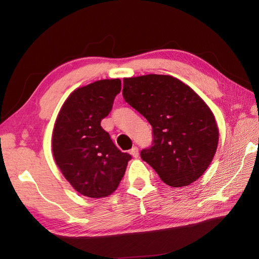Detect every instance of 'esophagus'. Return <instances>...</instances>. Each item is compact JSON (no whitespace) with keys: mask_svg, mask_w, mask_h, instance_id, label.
Instances as JSON below:
<instances>
[{"mask_svg":"<svg viewBox=\"0 0 259 259\" xmlns=\"http://www.w3.org/2000/svg\"><path fill=\"white\" fill-rule=\"evenodd\" d=\"M129 153L131 155H133L134 157H138V155H139V151H138V147H136V146H134L133 148H131V150L129 151Z\"/></svg>","mask_w":259,"mask_h":259,"instance_id":"esophagus-1","label":"esophagus"}]
</instances>
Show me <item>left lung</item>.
Segmentation results:
<instances>
[{
	"mask_svg": "<svg viewBox=\"0 0 259 259\" xmlns=\"http://www.w3.org/2000/svg\"><path fill=\"white\" fill-rule=\"evenodd\" d=\"M123 98L153 128L152 147L140 152L162 182L187 186L202 176L217 150L219 130L204 100L170 75L123 78Z\"/></svg>",
	"mask_w": 259,
	"mask_h": 259,
	"instance_id": "obj_1",
	"label": "left lung"
}]
</instances>
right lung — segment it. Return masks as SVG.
<instances>
[{"mask_svg": "<svg viewBox=\"0 0 259 259\" xmlns=\"http://www.w3.org/2000/svg\"><path fill=\"white\" fill-rule=\"evenodd\" d=\"M120 91V78L77 88L65 100L55 122L56 164L74 190L88 198H106L115 192L131 159L100 125Z\"/></svg>", "mask_w": 259, "mask_h": 259, "instance_id": "add662e5", "label": "right lung"}]
</instances>
